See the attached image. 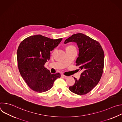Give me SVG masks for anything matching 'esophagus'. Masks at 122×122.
<instances>
[{"label":"esophagus","instance_id":"34e87169","mask_svg":"<svg viewBox=\"0 0 122 122\" xmlns=\"http://www.w3.org/2000/svg\"><path fill=\"white\" fill-rule=\"evenodd\" d=\"M61 77H63V78H64V79H67L68 77H67V76H65V75H64L63 74H62L61 75Z\"/></svg>","mask_w":122,"mask_h":122}]
</instances>
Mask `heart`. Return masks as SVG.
Here are the masks:
<instances>
[{
  "label": "heart",
  "instance_id": "b5f03b06",
  "mask_svg": "<svg viewBox=\"0 0 122 122\" xmlns=\"http://www.w3.org/2000/svg\"><path fill=\"white\" fill-rule=\"evenodd\" d=\"M75 48V47L74 46H67L66 47V48Z\"/></svg>",
  "mask_w": 122,
  "mask_h": 122
}]
</instances>
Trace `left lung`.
I'll use <instances>...</instances> for the list:
<instances>
[{"label":"left lung","mask_w":122,"mask_h":122,"mask_svg":"<svg viewBox=\"0 0 122 122\" xmlns=\"http://www.w3.org/2000/svg\"><path fill=\"white\" fill-rule=\"evenodd\" d=\"M69 42H74L78 45L76 66L82 72L79 80L74 78L75 83L69 86V89L79 95H85L91 91L100 80L104 64V51L98 41L82 33L72 35L64 43Z\"/></svg>","instance_id":"left-lung-1"}]
</instances>
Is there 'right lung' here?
Masks as SVG:
<instances>
[{
	"mask_svg": "<svg viewBox=\"0 0 122 122\" xmlns=\"http://www.w3.org/2000/svg\"><path fill=\"white\" fill-rule=\"evenodd\" d=\"M62 39L53 40L36 35L26 38L20 44L17 51L20 74L33 91L42 93L50 90L60 73L51 74L44 65L50 58V51Z\"/></svg>",
	"mask_w": 122,
	"mask_h": 122,
	"instance_id": "1",
	"label": "right lung"
}]
</instances>
